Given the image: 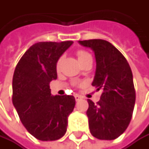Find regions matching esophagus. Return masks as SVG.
Wrapping results in <instances>:
<instances>
[{
  "mask_svg": "<svg viewBox=\"0 0 149 149\" xmlns=\"http://www.w3.org/2000/svg\"><path fill=\"white\" fill-rule=\"evenodd\" d=\"M75 99H76V101H79L80 99H82V96L79 95H75Z\"/></svg>",
  "mask_w": 149,
  "mask_h": 149,
  "instance_id": "34e87169",
  "label": "esophagus"
}]
</instances>
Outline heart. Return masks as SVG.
I'll return each instance as SVG.
<instances>
[{"instance_id": "obj_1", "label": "heart", "mask_w": 149, "mask_h": 149, "mask_svg": "<svg viewBox=\"0 0 149 149\" xmlns=\"http://www.w3.org/2000/svg\"><path fill=\"white\" fill-rule=\"evenodd\" d=\"M77 56H78L79 61H82V60H84V59H86V58L90 57L91 55H90V54H88V52H86V51L80 50V51H78ZM60 65H61V60H59L58 62H57V65H56V66H57V69L60 68Z\"/></svg>"}]
</instances>
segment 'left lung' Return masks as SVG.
<instances>
[{
    "instance_id": "left-lung-1",
    "label": "left lung",
    "mask_w": 149,
    "mask_h": 149,
    "mask_svg": "<svg viewBox=\"0 0 149 149\" xmlns=\"http://www.w3.org/2000/svg\"><path fill=\"white\" fill-rule=\"evenodd\" d=\"M79 43L94 51L96 68L92 86L103 91L96 104L88 100L90 132L98 139H115L132 117L136 100L132 72L125 57L111 43L102 39Z\"/></svg>"
}]
</instances>
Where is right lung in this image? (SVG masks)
<instances>
[{"label": "right lung", "instance_id": "right-lung-1", "mask_svg": "<svg viewBox=\"0 0 149 149\" xmlns=\"http://www.w3.org/2000/svg\"><path fill=\"white\" fill-rule=\"evenodd\" d=\"M72 41L33 45L16 66L12 103L24 127L36 139L52 141L64 136L75 106L73 95H52L50 82L57 79L59 58Z\"/></svg>", "mask_w": 149, "mask_h": 149}]
</instances>
